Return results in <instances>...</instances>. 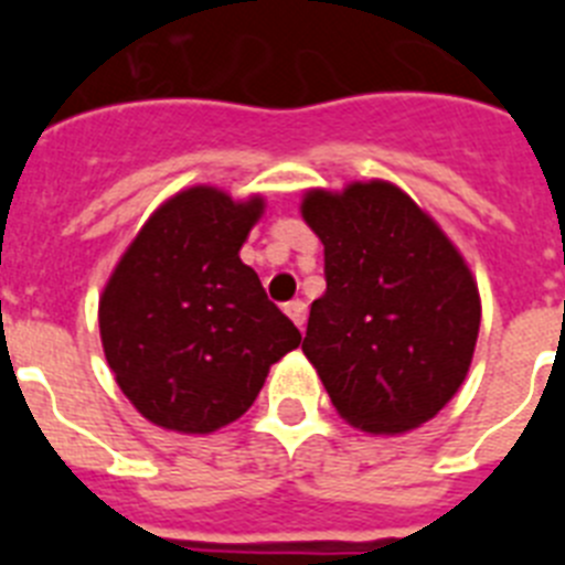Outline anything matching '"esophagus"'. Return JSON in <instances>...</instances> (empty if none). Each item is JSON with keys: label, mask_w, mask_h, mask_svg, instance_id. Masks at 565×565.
I'll use <instances>...</instances> for the list:
<instances>
[{"label": "esophagus", "mask_w": 565, "mask_h": 565, "mask_svg": "<svg viewBox=\"0 0 565 565\" xmlns=\"http://www.w3.org/2000/svg\"><path fill=\"white\" fill-rule=\"evenodd\" d=\"M286 313L294 319V326L302 328V326H306L308 306H306V302H302V299H291V302H286Z\"/></svg>", "instance_id": "1"}]
</instances>
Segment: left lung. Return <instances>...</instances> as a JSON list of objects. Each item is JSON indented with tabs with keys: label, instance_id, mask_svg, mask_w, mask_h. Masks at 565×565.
I'll use <instances>...</instances> for the list:
<instances>
[{
	"label": "left lung",
	"instance_id": "8db88e82",
	"mask_svg": "<svg viewBox=\"0 0 565 565\" xmlns=\"http://www.w3.org/2000/svg\"><path fill=\"white\" fill-rule=\"evenodd\" d=\"M302 221L326 246L302 353L344 422L402 436L467 379L481 294L452 239L391 181L308 189Z\"/></svg>",
	"mask_w": 565,
	"mask_h": 565
}]
</instances>
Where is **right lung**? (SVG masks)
Masks as SVG:
<instances>
[{
    "mask_svg": "<svg viewBox=\"0 0 565 565\" xmlns=\"http://www.w3.org/2000/svg\"><path fill=\"white\" fill-rule=\"evenodd\" d=\"M266 201L189 186L149 214L98 299L104 356L147 422L206 436L237 422L302 333L239 248Z\"/></svg>",
    "mask_w": 565,
    "mask_h": 565,
    "instance_id": "obj_1",
    "label": "right lung"
}]
</instances>
